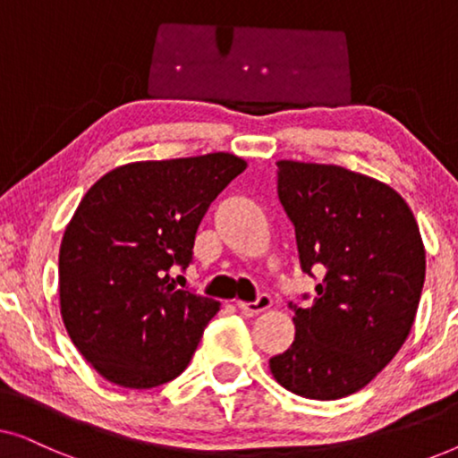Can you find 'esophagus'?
Segmentation results:
<instances>
[{"label": "esophagus", "instance_id": "obj_1", "mask_svg": "<svg viewBox=\"0 0 458 458\" xmlns=\"http://www.w3.org/2000/svg\"><path fill=\"white\" fill-rule=\"evenodd\" d=\"M271 296H268V293H260L254 302H237V309H240L243 315H259V312L271 309Z\"/></svg>", "mask_w": 458, "mask_h": 458}]
</instances>
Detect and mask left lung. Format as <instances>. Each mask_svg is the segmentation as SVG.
<instances>
[{
    "instance_id": "left-lung-1",
    "label": "left lung",
    "mask_w": 458,
    "mask_h": 458,
    "mask_svg": "<svg viewBox=\"0 0 458 458\" xmlns=\"http://www.w3.org/2000/svg\"><path fill=\"white\" fill-rule=\"evenodd\" d=\"M277 166L300 267L310 277L315 268L325 275L309 306L290 302L296 337L268 365L298 396L346 398L409 335L425 281L421 233L409 204L381 181L335 165L279 160Z\"/></svg>"
}]
</instances>
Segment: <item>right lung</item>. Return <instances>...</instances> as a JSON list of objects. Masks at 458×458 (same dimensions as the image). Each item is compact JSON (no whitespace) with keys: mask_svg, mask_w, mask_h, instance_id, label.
<instances>
[{"mask_svg":"<svg viewBox=\"0 0 458 458\" xmlns=\"http://www.w3.org/2000/svg\"><path fill=\"white\" fill-rule=\"evenodd\" d=\"M246 171L233 154L148 160L106 173L60 246V312L85 360L129 390L181 375L221 302L171 284L193 260L215 198Z\"/></svg>","mask_w":458,"mask_h":458,"instance_id":"right-lung-1","label":"right lung"}]
</instances>
